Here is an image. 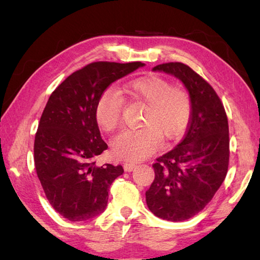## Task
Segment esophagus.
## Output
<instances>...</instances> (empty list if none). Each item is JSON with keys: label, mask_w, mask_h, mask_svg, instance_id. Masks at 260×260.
Listing matches in <instances>:
<instances>
[{"label": "esophagus", "mask_w": 260, "mask_h": 260, "mask_svg": "<svg viewBox=\"0 0 260 260\" xmlns=\"http://www.w3.org/2000/svg\"><path fill=\"white\" fill-rule=\"evenodd\" d=\"M135 167H136V165L134 164V162H131V161H127L124 164V170L126 171V172H132Z\"/></svg>", "instance_id": "34e87169"}]
</instances>
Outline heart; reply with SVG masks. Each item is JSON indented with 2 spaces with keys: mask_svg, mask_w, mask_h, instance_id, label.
I'll return each instance as SVG.
<instances>
[{
  "mask_svg": "<svg viewBox=\"0 0 260 260\" xmlns=\"http://www.w3.org/2000/svg\"><path fill=\"white\" fill-rule=\"evenodd\" d=\"M125 93L146 105L138 129H124L112 140L113 155L120 159L142 160L157 150L160 136L173 140L183 133L190 119V96L182 88L172 87L164 78L149 76L138 78L125 87ZM121 96L112 89L100 96L95 107L96 124L104 132H112L119 125Z\"/></svg>",
  "mask_w": 260,
  "mask_h": 260,
  "instance_id": "b5f03b06",
  "label": "heart"
}]
</instances>
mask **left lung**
<instances>
[{
  "mask_svg": "<svg viewBox=\"0 0 260 260\" xmlns=\"http://www.w3.org/2000/svg\"><path fill=\"white\" fill-rule=\"evenodd\" d=\"M152 71L171 74L183 83L191 113L183 140L152 165L155 180L146 191V201L156 217L183 221L205 208L226 178L228 120L213 88L188 65L165 63Z\"/></svg>",
  "mask_w": 260,
  "mask_h": 260,
  "instance_id": "left-lung-1",
  "label": "left lung"
}]
</instances>
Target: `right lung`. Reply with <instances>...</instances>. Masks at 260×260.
I'll use <instances>...</instances> for the list:
<instances>
[{
	"label": "right lung",
	"mask_w": 260,
	"mask_h": 260,
	"mask_svg": "<svg viewBox=\"0 0 260 260\" xmlns=\"http://www.w3.org/2000/svg\"><path fill=\"white\" fill-rule=\"evenodd\" d=\"M146 64L95 61L69 76L52 91L34 141V164L48 201L70 221L98 217L121 165H95L108 149L95 120V107L118 79Z\"/></svg>",
	"instance_id": "right-lung-1"
}]
</instances>
